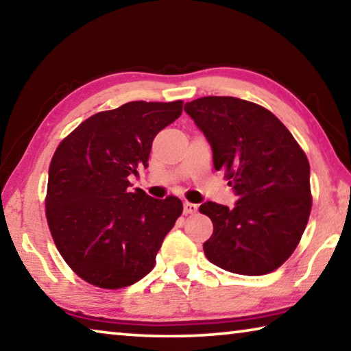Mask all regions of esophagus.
<instances>
[{
	"label": "esophagus",
	"mask_w": 351,
	"mask_h": 351,
	"mask_svg": "<svg viewBox=\"0 0 351 351\" xmlns=\"http://www.w3.org/2000/svg\"><path fill=\"white\" fill-rule=\"evenodd\" d=\"M197 210H198V206L197 204H193V203H184V213H186V215H192V213H197Z\"/></svg>",
	"instance_id": "1"
}]
</instances>
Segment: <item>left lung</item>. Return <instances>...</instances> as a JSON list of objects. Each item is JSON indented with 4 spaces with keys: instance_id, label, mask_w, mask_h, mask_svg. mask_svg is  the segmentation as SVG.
Instances as JSON below:
<instances>
[{
    "instance_id": "obj_1",
    "label": "left lung",
    "mask_w": 351,
    "mask_h": 351,
    "mask_svg": "<svg viewBox=\"0 0 351 351\" xmlns=\"http://www.w3.org/2000/svg\"><path fill=\"white\" fill-rule=\"evenodd\" d=\"M210 144L213 167L224 170L234 207L207 201L213 223L203 249L229 272L263 276L299 245L311 212L310 162L288 128L263 106L224 96L184 105Z\"/></svg>"
}]
</instances>
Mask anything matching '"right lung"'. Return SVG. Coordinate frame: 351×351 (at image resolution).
Segmentation results:
<instances>
[{
	"instance_id": "1",
	"label": "right lung",
	"mask_w": 351,
	"mask_h": 351,
	"mask_svg": "<svg viewBox=\"0 0 351 351\" xmlns=\"http://www.w3.org/2000/svg\"><path fill=\"white\" fill-rule=\"evenodd\" d=\"M181 112L182 100L128 102L86 119L57 147L47 224L63 260L94 287L117 289L145 277L182 213L180 198H152L128 181L148 167L154 136Z\"/></svg>"
}]
</instances>
